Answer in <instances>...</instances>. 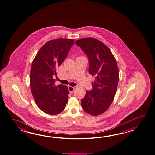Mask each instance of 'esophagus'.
<instances>
[{"label": "esophagus", "mask_w": 155, "mask_h": 155, "mask_svg": "<svg viewBox=\"0 0 155 155\" xmlns=\"http://www.w3.org/2000/svg\"><path fill=\"white\" fill-rule=\"evenodd\" d=\"M68 90L70 93H73L74 91V87H72V86H69L68 87Z\"/></svg>", "instance_id": "1"}]
</instances>
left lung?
I'll return each mask as SVG.
<instances>
[{"instance_id":"left-lung-1","label":"left lung","mask_w":155,"mask_h":155,"mask_svg":"<svg viewBox=\"0 0 155 155\" xmlns=\"http://www.w3.org/2000/svg\"><path fill=\"white\" fill-rule=\"evenodd\" d=\"M88 56L89 73L95 76L92 90L87 91L81 100L83 110L92 116L103 114L112 103L119 81L116 60L109 48L95 38H86L76 41Z\"/></svg>"}]
</instances>
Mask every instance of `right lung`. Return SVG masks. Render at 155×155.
<instances>
[{"instance_id": "right-lung-1", "label": "right lung", "mask_w": 155, "mask_h": 155, "mask_svg": "<svg viewBox=\"0 0 155 155\" xmlns=\"http://www.w3.org/2000/svg\"><path fill=\"white\" fill-rule=\"evenodd\" d=\"M74 40L56 39L47 41L39 50L31 64L30 86L38 107L51 115L60 114L68 100L67 86H55L57 68L68 54Z\"/></svg>"}]
</instances>
